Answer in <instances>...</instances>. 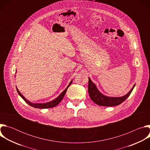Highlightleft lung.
Masks as SVG:
<instances>
[{
  "label": "left lung",
  "mask_w": 150,
  "mask_h": 150,
  "mask_svg": "<svg viewBox=\"0 0 150 150\" xmlns=\"http://www.w3.org/2000/svg\"><path fill=\"white\" fill-rule=\"evenodd\" d=\"M134 85L130 91L125 96L121 97H110L103 95L97 88L96 85L88 78V93L91 99L97 104L101 106H115L123 103L132 93L134 87Z\"/></svg>",
  "instance_id": "8db88e82"
}]
</instances>
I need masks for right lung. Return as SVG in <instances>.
I'll return each instance as SVG.
<instances>
[{
    "instance_id": "1",
    "label": "right lung",
    "mask_w": 150,
    "mask_h": 150,
    "mask_svg": "<svg viewBox=\"0 0 150 150\" xmlns=\"http://www.w3.org/2000/svg\"><path fill=\"white\" fill-rule=\"evenodd\" d=\"M72 81H71V82L69 83V84L68 86L67 87V88L60 94V95L57 98H56V99H54V100H53V101H52L50 102L46 103H42V104H41V103L40 104H34V103H32L30 102L29 101H28L22 94L20 93V92L19 91V90H18L17 88H16V90H17L19 95L21 97H22L24 99V100L27 104H28L30 105H31L32 107H34V108H38V109H48V108H53V107L56 106L62 100L63 97L65 96V94H66V93L67 91V89L70 86L71 84L72 83Z\"/></svg>"
}]
</instances>
